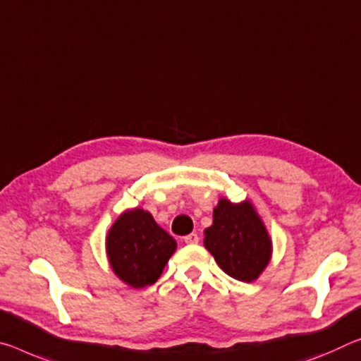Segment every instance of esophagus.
I'll list each match as a JSON object with an SVG mask.
<instances>
[{"label":"esophagus","instance_id":"obj_1","mask_svg":"<svg viewBox=\"0 0 361 361\" xmlns=\"http://www.w3.org/2000/svg\"><path fill=\"white\" fill-rule=\"evenodd\" d=\"M183 241H185L186 244H197L199 243V236H197L196 233H191V234H188V236L183 238Z\"/></svg>","mask_w":361,"mask_h":361}]
</instances>
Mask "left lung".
Here are the masks:
<instances>
[{
	"mask_svg": "<svg viewBox=\"0 0 361 361\" xmlns=\"http://www.w3.org/2000/svg\"><path fill=\"white\" fill-rule=\"evenodd\" d=\"M204 245L226 274L250 283L271 259V238L252 202L233 204L221 197L214 209V223L204 231Z\"/></svg>",
	"mask_w": 361,
	"mask_h": 361,
	"instance_id": "obj_1",
	"label": "left lung"
}]
</instances>
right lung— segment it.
I'll list each match as a JSON object with an SVG mask.
<instances>
[{"label": "right lung", "mask_w": 361, "mask_h": 361, "mask_svg": "<svg viewBox=\"0 0 361 361\" xmlns=\"http://www.w3.org/2000/svg\"><path fill=\"white\" fill-rule=\"evenodd\" d=\"M175 250V239L157 225L149 212L138 207L125 210L106 238L112 271L135 289L156 283Z\"/></svg>", "instance_id": "add662e5"}]
</instances>
